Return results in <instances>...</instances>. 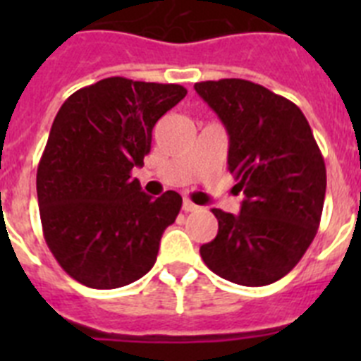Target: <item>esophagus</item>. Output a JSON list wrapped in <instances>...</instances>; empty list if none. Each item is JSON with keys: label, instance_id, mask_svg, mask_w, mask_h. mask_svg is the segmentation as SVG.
<instances>
[{"label": "esophagus", "instance_id": "esophagus-1", "mask_svg": "<svg viewBox=\"0 0 361 361\" xmlns=\"http://www.w3.org/2000/svg\"><path fill=\"white\" fill-rule=\"evenodd\" d=\"M183 209L184 212H197V209H199V206H197V204H193L191 202V200H184L183 202Z\"/></svg>", "mask_w": 361, "mask_h": 361}]
</instances>
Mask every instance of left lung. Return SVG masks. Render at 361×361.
<instances>
[{"label": "left lung", "instance_id": "8db88e82", "mask_svg": "<svg viewBox=\"0 0 361 361\" xmlns=\"http://www.w3.org/2000/svg\"><path fill=\"white\" fill-rule=\"evenodd\" d=\"M229 137L228 170L244 193L240 213L213 208L219 233L200 245L204 264L247 288L286 276L320 226L325 162L295 103L245 79L195 82Z\"/></svg>", "mask_w": 361, "mask_h": 361}]
</instances>
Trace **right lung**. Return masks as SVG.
<instances>
[{"mask_svg":"<svg viewBox=\"0 0 361 361\" xmlns=\"http://www.w3.org/2000/svg\"><path fill=\"white\" fill-rule=\"evenodd\" d=\"M186 94L180 85L108 78L57 111L37 166V204L50 251L86 288L128 286L157 260L183 197L152 199L132 170L145 164L155 123Z\"/></svg>","mask_w":361,"mask_h":361,"instance_id":"obj_1","label":"right lung"}]
</instances>
